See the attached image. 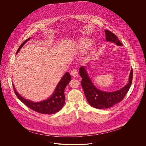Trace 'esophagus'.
Segmentation results:
<instances>
[{
    "label": "esophagus",
    "instance_id": "obj_1",
    "mask_svg": "<svg viewBox=\"0 0 146 146\" xmlns=\"http://www.w3.org/2000/svg\"><path fill=\"white\" fill-rule=\"evenodd\" d=\"M71 75L74 78H76V76H78V72L76 69H73L71 70Z\"/></svg>",
    "mask_w": 146,
    "mask_h": 146
}]
</instances>
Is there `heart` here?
I'll return each mask as SVG.
<instances>
[{"label": "heart", "mask_w": 146, "mask_h": 146, "mask_svg": "<svg viewBox=\"0 0 146 146\" xmlns=\"http://www.w3.org/2000/svg\"><path fill=\"white\" fill-rule=\"evenodd\" d=\"M92 45V40L89 38H83L80 39L76 46L78 51H83L89 49Z\"/></svg>", "instance_id": "heart-1"}]
</instances>
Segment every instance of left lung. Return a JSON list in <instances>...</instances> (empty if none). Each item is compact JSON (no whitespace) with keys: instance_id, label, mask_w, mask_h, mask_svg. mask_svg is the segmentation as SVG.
<instances>
[{"instance_id":"obj_1","label":"left lung","mask_w":146,"mask_h":146,"mask_svg":"<svg viewBox=\"0 0 146 146\" xmlns=\"http://www.w3.org/2000/svg\"><path fill=\"white\" fill-rule=\"evenodd\" d=\"M106 39L107 42H112L119 46H123L117 35L108 30H105ZM80 76L82 78L81 84L87 101L94 108L98 109L108 108L122 101L129 90L132 83L133 70H131L129 83L121 89L114 92H104L94 85L88 76L85 67L79 69Z\"/></svg>"}]
</instances>
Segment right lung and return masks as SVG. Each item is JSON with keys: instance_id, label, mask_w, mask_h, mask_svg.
I'll use <instances>...</instances> for the list:
<instances>
[{"instance_id": "add662e5", "label": "right lung", "mask_w": 146, "mask_h": 146, "mask_svg": "<svg viewBox=\"0 0 146 146\" xmlns=\"http://www.w3.org/2000/svg\"><path fill=\"white\" fill-rule=\"evenodd\" d=\"M30 39V38H28L22 43L17 50L16 54L19 52L23 45ZM70 80L71 76L70 73L68 72H66L57 84L51 96L46 100L38 102H34L24 98L17 93L15 89L14 85L13 88L16 95L22 102L26 105L30 109L41 114H51L60 111L63 107L65 102V95L64 93V89Z\"/></svg>"}]
</instances>
